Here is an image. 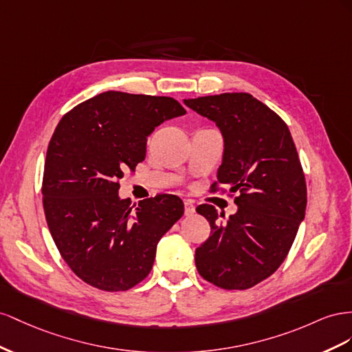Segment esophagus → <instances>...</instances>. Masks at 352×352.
<instances>
[{
  "mask_svg": "<svg viewBox=\"0 0 352 352\" xmlns=\"http://www.w3.org/2000/svg\"><path fill=\"white\" fill-rule=\"evenodd\" d=\"M195 210H196V208H195V204L192 202V200H186V202H184V214L187 217H190V215L195 214Z\"/></svg>",
  "mask_w": 352,
  "mask_h": 352,
  "instance_id": "obj_1",
  "label": "esophagus"
}]
</instances>
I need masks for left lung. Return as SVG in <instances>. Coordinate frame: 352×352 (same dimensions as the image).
<instances>
[{"mask_svg": "<svg viewBox=\"0 0 352 352\" xmlns=\"http://www.w3.org/2000/svg\"><path fill=\"white\" fill-rule=\"evenodd\" d=\"M184 104L218 126L224 152L217 179L239 193L237 212L228 219L212 205L196 208L210 224L209 239L196 249L197 271L218 287L249 289L282 265L305 218L307 186L295 143L283 119L248 93Z\"/></svg>", "mask_w": 352, "mask_h": 352, "instance_id": "8db88e82", "label": "left lung"}]
</instances>
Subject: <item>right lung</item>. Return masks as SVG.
<instances>
[{
    "label": "right lung",
    "instance_id": "1",
    "mask_svg": "<svg viewBox=\"0 0 352 352\" xmlns=\"http://www.w3.org/2000/svg\"><path fill=\"white\" fill-rule=\"evenodd\" d=\"M186 115L173 97L106 91L67 112L50 140L43 204L60 255L85 283L128 290L153 267L159 240L184 214L183 200L157 195L131 205L119 179L143 162L147 137Z\"/></svg>",
    "mask_w": 352,
    "mask_h": 352
}]
</instances>
